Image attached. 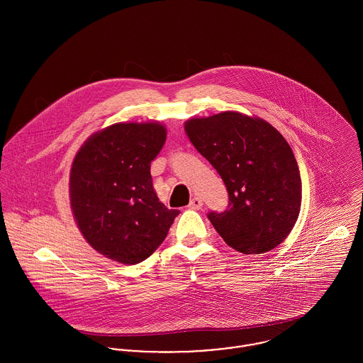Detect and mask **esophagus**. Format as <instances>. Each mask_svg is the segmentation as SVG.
<instances>
[{"instance_id": "1", "label": "esophagus", "mask_w": 363, "mask_h": 363, "mask_svg": "<svg viewBox=\"0 0 363 363\" xmlns=\"http://www.w3.org/2000/svg\"><path fill=\"white\" fill-rule=\"evenodd\" d=\"M203 207V201L199 197H194L189 203V208L191 210H200Z\"/></svg>"}]
</instances>
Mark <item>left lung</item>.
<instances>
[{
  "instance_id": "left-lung-1",
  "label": "left lung",
  "mask_w": 363,
  "mask_h": 363,
  "mask_svg": "<svg viewBox=\"0 0 363 363\" xmlns=\"http://www.w3.org/2000/svg\"><path fill=\"white\" fill-rule=\"evenodd\" d=\"M185 133L226 186L228 208L207 216L225 243L243 254L279 246L301 208L300 171L287 140L265 120L238 112L191 118Z\"/></svg>"
}]
</instances>
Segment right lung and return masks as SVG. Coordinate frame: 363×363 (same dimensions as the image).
I'll return each instance as SVG.
<instances>
[{
    "instance_id": "right-lung-1",
    "label": "right lung",
    "mask_w": 363,
    "mask_h": 363,
    "mask_svg": "<svg viewBox=\"0 0 363 363\" xmlns=\"http://www.w3.org/2000/svg\"><path fill=\"white\" fill-rule=\"evenodd\" d=\"M167 137L160 123H117L92 134L70 171V206L94 250L125 265L163 243L178 210L153 189L150 163Z\"/></svg>"
}]
</instances>
